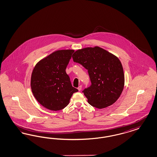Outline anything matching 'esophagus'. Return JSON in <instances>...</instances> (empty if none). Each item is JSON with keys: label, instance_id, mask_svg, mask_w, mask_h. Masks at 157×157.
<instances>
[{"label": "esophagus", "instance_id": "1", "mask_svg": "<svg viewBox=\"0 0 157 157\" xmlns=\"http://www.w3.org/2000/svg\"><path fill=\"white\" fill-rule=\"evenodd\" d=\"M82 89V86H79L78 87V90H79V91H81Z\"/></svg>", "mask_w": 157, "mask_h": 157}]
</instances>
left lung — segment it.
<instances>
[{"mask_svg": "<svg viewBox=\"0 0 157 157\" xmlns=\"http://www.w3.org/2000/svg\"><path fill=\"white\" fill-rule=\"evenodd\" d=\"M72 58L88 70L92 85L83 91L87 102L99 109L115 103L124 85L123 67L119 59L98 46L78 49Z\"/></svg>", "mask_w": 157, "mask_h": 157, "instance_id": "1", "label": "left lung"}]
</instances>
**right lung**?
Wrapping results in <instances>:
<instances>
[{
	"instance_id": "add662e5",
	"label": "right lung",
	"mask_w": 157,
	"mask_h": 157,
	"mask_svg": "<svg viewBox=\"0 0 157 157\" xmlns=\"http://www.w3.org/2000/svg\"><path fill=\"white\" fill-rule=\"evenodd\" d=\"M74 50H59L40 59L33 69L31 87L38 103L52 111L65 107L73 93L78 90L72 87L66 68Z\"/></svg>"
}]
</instances>
